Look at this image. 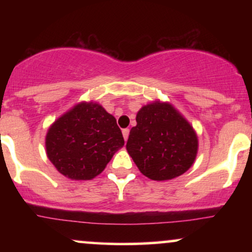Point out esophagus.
<instances>
[{
	"label": "esophagus",
	"mask_w": 252,
	"mask_h": 252,
	"mask_svg": "<svg viewBox=\"0 0 252 252\" xmlns=\"http://www.w3.org/2000/svg\"><path fill=\"white\" fill-rule=\"evenodd\" d=\"M122 134H123L124 141L128 140V137H129V129H123V130H122Z\"/></svg>",
	"instance_id": "obj_1"
}]
</instances>
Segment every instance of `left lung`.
Instances as JSON below:
<instances>
[{"mask_svg":"<svg viewBox=\"0 0 252 252\" xmlns=\"http://www.w3.org/2000/svg\"><path fill=\"white\" fill-rule=\"evenodd\" d=\"M126 150L140 172L155 181H167L194 163L199 141L194 128L168 102L146 104L136 115Z\"/></svg>","mask_w":252,"mask_h":252,"instance_id":"1","label":"left lung"}]
</instances>
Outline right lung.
Masks as SVG:
<instances>
[{
    "label": "right lung",
    "mask_w": 252,
    "mask_h": 252,
    "mask_svg": "<svg viewBox=\"0 0 252 252\" xmlns=\"http://www.w3.org/2000/svg\"><path fill=\"white\" fill-rule=\"evenodd\" d=\"M46 154L57 170L71 180H91L105 169L124 146L116 118L97 102H79L47 130Z\"/></svg>",
    "instance_id": "right-lung-1"
}]
</instances>
